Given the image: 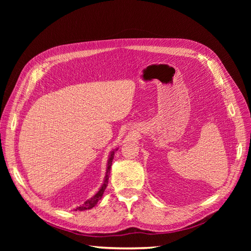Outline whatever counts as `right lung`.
Segmentation results:
<instances>
[{"label": "right lung", "mask_w": 251, "mask_h": 251, "mask_svg": "<svg viewBox=\"0 0 251 251\" xmlns=\"http://www.w3.org/2000/svg\"><path fill=\"white\" fill-rule=\"evenodd\" d=\"M113 155H114V151L113 153L111 154V156H110V159H109V162H108V169H107V175H105V179H104V182H103V184H102V186H101V188L100 189V191H98V193L94 196V197H92V198L91 199H89V200H87L85 203H83L80 207H78L77 209L78 210H86V209H91V208H93L95 205L97 204V202L100 201V199H101V197H102V195H103V192H104V189L107 188V186H108V180H109V174H110V170H111V165H112V161H113Z\"/></svg>", "instance_id": "1"}]
</instances>
